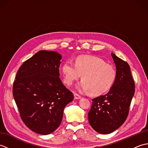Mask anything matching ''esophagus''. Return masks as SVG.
Here are the masks:
<instances>
[{
  "label": "esophagus",
  "instance_id": "34e87169",
  "mask_svg": "<svg viewBox=\"0 0 148 148\" xmlns=\"http://www.w3.org/2000/svg\"><path fill=\"white\" fill-rule=\"evenodd\" d=\"M74 99H79L81 98V95H79V94H77V93H74Z\"/></svg>",
  "mask_w": 148,
  "mask_h": 148
}]
</instances>
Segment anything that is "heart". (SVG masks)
<instances>
[{"label":"heart","instance_id":"b5f03b06","mask_svg":"<svg viewBox=\"0 0 148 148\" xmlns=\"http://www.w3.org/2000/svg\"><path fill=\"white\" fill-rule=\"evenodd\" d=\"M62 71L64 83L67 86L73 84L82 75L83 81L77 85V90L89 91L93 95H100L108 92L117 77L114 66L95 56H78L75 64L66 61L62 65Z\"/></svg>","mask_w":148,"mask_h":148}]
</instances>
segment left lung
<instances>
[{"label":"left lung","mask_w":148,"mask_h":148,"mask_svg":"<svg viewBox=\"0 0 148 148\" xmlns=\"http://www.w3.org/2000/svg\"><path fill=\"white\" fill-rule=\"evenodd\" d=\"M117 77L109 92L92 99L88 120L97 132L108 134L117 130L126 120L135 93V83L128 63L111 53Z\"/></svg>","instance_id":"1"}]
</instances>
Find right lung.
I'll use <instances>...</instances> for the list:
<instances>
[{"instance_id": "add662e5", "label": "right lung", "mask_w": 148, "mask_h": 148, "mask_svg": "<svg viewBox=\"0 0 148 148\" xmlns=\"http://www.w3.org/2000/svg\"><path fill=\"white\" fill-rule=\"evenodd\" d=\"M61 59L56 52L39 51L23 62L14 81L12 94L20 117L37 134L53 132L74 99L59 77Z\"/></svg>"}]
</instances>
